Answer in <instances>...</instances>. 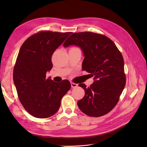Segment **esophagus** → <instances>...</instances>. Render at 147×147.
<instances>
[{
  "label": "esophagus",
  "instance_id": "1",
  "mask_svg": "<svg viewBox=\"0 0 147 147\" xmlns=\"http://www.w3.org/2000/svg\"><path fill=\"white\" fill-rule=\"evenodd\" d=\"M71 86H72V88H76L78 86V84L74 82H71Z\"/></svg>",
  "mask_w": 147,
  "mask_h": 147
}]
</instances>
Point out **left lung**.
Here are the masks:
<instances>
[{
	"label": "left lung",
	"mask_w": 147,
	"mask_h": 147,
	"mask_svg": "<svg viewBox=\"0 0 147 147\" xmlns=\"http://www.w3.org/2000/svg\"><path fill=\"white\" fill-rule=\"evenodd\" d=\"M77 45L84 56L82 70L94 76L90 87L78 84L84 90L77 105L90 117H99L109 113L118 103L126 84L124 59L114 42L104 35L91 32H75L63 46Z\"/></svg>",
	"instance_id": "1"
}]
</instances>
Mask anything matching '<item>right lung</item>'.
<instances>
[{
    "mask_svg": "<svg viewBox=\"0 0 147 147\" xmlns=\"http://www.w3.org/2000/svg\"><path fill=\"white\" fill-rule=\"evenodd\" d=\"M71 34L40 31L26 39L20 48L13 69V81L21 104L35 118L55 115L62 97L71 88L67 80L57 83L46 78L47 72L53 67V53Z\"/></svg>",
    "mask_w": 147,
    "mask_h": 147,
    "instance_id": "add662e5",
    "label": "right lung"
}]
</instances>
